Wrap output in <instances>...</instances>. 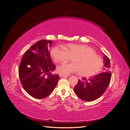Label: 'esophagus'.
I'll use <instances>...</instances> for the list:
<instances>
[{"mask_svg": "<svg viewBox=\"0 0 130 130\" xmlns=\"http://www.w3.org/2000/svg\"><path fill=\"white\" fill-rule=\"evenodd\" d=\"M59 76H60L61 77L69 76V75H63V74H60V75H59Z\"/></svg>", "mask_w": 130, "mask_h": 130, "instance_id": "34e87169", "label": "esophagus"}]
</instances>
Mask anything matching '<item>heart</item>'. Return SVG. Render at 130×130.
<instances>
[{"label": "heart", "instance_id": "b5f03b06", "mask_svg": "<svg viewBox=\"0 0 130 130\" xmlns=\"http://www.w3.org/2000/svg\"><path fill=\"white\" fill-rule=\"evenodd\" d=\"M51 57L55 62L63 63L70 58L73 62L59 66L57 72L68 75L78 72L82 76H90L96 74L103 66V60L91 47L85 45L68 44L62 47L54 46L51 50Z\"/></svg>", "mask_w": 130, "mask_h": 130}]
</instances>
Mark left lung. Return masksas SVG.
I'll use <instances>...</instances> for the list:
<instances>
[{
    "label": "left lung",
    "mask_w": 130,
    "mask_h": 130,
    "mask_svg": "<svg viewBox=\"0 0 130 130\" xmlns=\"http://www.w3.org/2000/svg\"><path fill=\"white\" fill-rule=\"evenodd\" d=\"M104 61L105 68L104 73L89 78H82L75 86L74 92L81 99L86 101L95 100L103 95L107 88L111 79V73L109 72L111 63L106 55L104 56Z\"/></svg>",
    "instance_id": "1"
}]
</instances>
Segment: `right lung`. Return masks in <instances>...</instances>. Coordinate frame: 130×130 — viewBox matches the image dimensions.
<instances>
[{
  "label": "right lung",
  "instance_id": "obj_1",
  "mask_svg": "<svg viewBox=\"0 0 130 130\" xmlns=\"http://www.w3.org/2000/svg\"><path fill=\"white\" fill-rule=\"evenodd\" d=\"M52 41L41 40L31 46L23 55L19 67V77L25 91L36 99L49 96L60 78L53 74L56 67L52 61L49 47Z\"/></svg>",
  "mask_w": 130,
  "mask_h": 130
}]
</instances>
